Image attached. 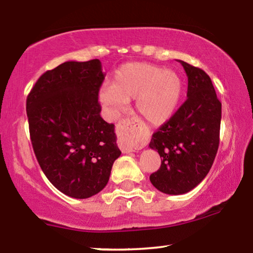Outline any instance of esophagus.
I'll return each instance as SVG.
<instances>
[{
	"instance_id": "esophagus-1",
	"label": "esophagus",
	"mask_w": 253,
	"mask_h": 253,
	"mask_svg": "<svg viewBox=\"0 0 253 253\" xmlns=\"http://www.w3.org/2000/svg\"><path fill=\"white\" fill-rule=\"evenodd\" d=\"M133 124V120L126 119L120 121L119 125L117 126V133L118 137H119L118 144H119V148L123 150V153H132V151H136L141 148L140 146H135L129 137V132L132 129Z\"/></svg>"
}]
</instances>
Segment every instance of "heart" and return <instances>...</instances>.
Returning a JSON list of instances; mask_svg holds the SVG:
<instances>
[{
  "label": "heart",
  "instance_id": "obj_1",
  "mask_svg": "<svg viewBox=\"0 0 253 253\" xmlns=\"http://www.w3.org/2000/svg\"><path fill=\"white\" fill-rule=\"evenodd\" d=\"M183 82L173 69L148 62H129L117 70L112 84L100 86L98 98L111 118H116L135 99L137 113L147 123L160 126L173 116Z\"/></svg>",
  "mask_w": 253,
  "mask_h": 253
}]
</instances>
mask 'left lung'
I'll list each match as a JSON object with an SVG mask.
<instances>
[{
    "mask_svg": "<svg viewBox=\"0 0 253 253\" xmlns=\"http://www.w3.org/2000/svg\"><path fill=\"white\" fill-rule=\"evenodd\" d=\"M187 75V99L153 134L149 147L162 163L149 179L166 194H184L210 172L220 142L221 102L203 69L178 60Z\"/></svg>",
    "mask_w": 253,
    "mask_h": 253,
    "instance_id": "obj_1",
    "label": "left lung"
}]
</instances>
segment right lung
Returning a JSON list of instances; mask_svg holds the SVG:
<instances>
[{
    "instance_id": "add662e5",
    "label": "right lung",
    "mask_w": 253,
    "mask_h": 253,
    "mask_svg": "<svg viewBox=\"0 0 253 253\" xmlns=\"http://www.w3.org/2000/svg\"><path fill=\"white\" fill-rule=\"evenodd\" d=\"M105 74L98 59L67 61L47 70L26 99L36 157L50 183L76 199L106 186L121 151L114 125L100 117L99 87Z\"/></svg>"
}]
</instances>
